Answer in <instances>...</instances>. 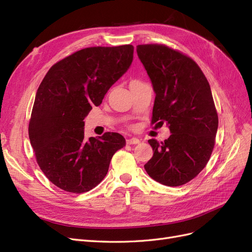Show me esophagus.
<instances>
[{"mask_svg":"<svg viewBox=\"0 0 252 252\" xmlns=\"http://www.w3.org/2000/svg\"><path fill=\"white\" fill-rule=\"evenodd\" d=\"M141 141L138 138H130L127 140V144L129 145H133V144H139Z\"/></svg>","mask_w":252,"mask_h":252,"instance_id":"1","label":"esophagus"}]
</instances>
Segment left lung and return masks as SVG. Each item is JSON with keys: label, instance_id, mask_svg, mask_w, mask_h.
Instances as JSON below:
<instances>
[{"label": "left lung", "instance_id": "1", "mask_svg": "<svg viewBox=\"0 0 252 252\" xmlns=\"http://www.w3.org/2000/svg\"><path fill=\"white\" fill-rule=\"evenodd\" d=\"M136 52L156 94L152 124L166 123L171 132L164 142L148 141L154 156L144 168L163 185H184L215 147L219 119L209 83L193 60L164 45H138Z\"/></svg>", "mask_w": 252, "mask_h": 252}]
</instances>
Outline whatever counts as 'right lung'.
Instances as JSON below:
<instances>
[{"label":"right lung","mask_w":252,"mask_h":252,"mask_svg":"<svg viewBox=\"0 0 252 252\" xmlns=\"http://www.w3.org/2000/svg\"><path fill=\"white\" fill-rule=\"evenodd\" d=\"M132 45L89 47L53 65L37 88L29 140L47 179L68 192L100 184L116 151L126 141L117 132L84 136V119L130 67Z\"/></svg>","instance_id":"right-lung-1"}]
</instances>
